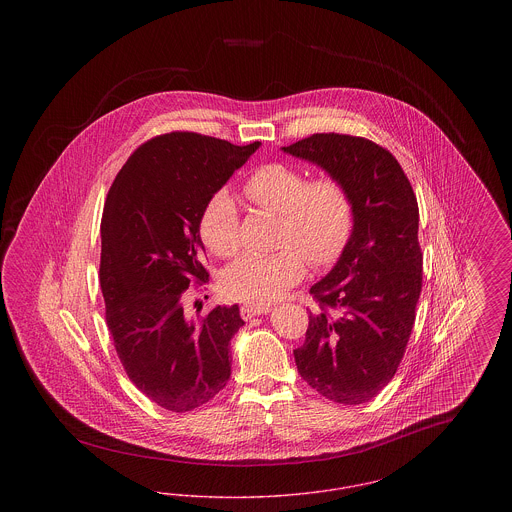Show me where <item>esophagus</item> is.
<instances>
[{
    "mask_svg": "<svg viewBox=\"0 0 512 512\" xmlns=\"http://www.w3.org/2000/svg\"><path fill=\"white\" fill-rule=\"evenodd\" d=\"M270 311V305H242V309H240V313H242V317L245 320H249V318L257 317V315H265Z\"/></svg>",
    "mask_w": 512,
    "mask_h": 512,
    "instance_id": "esophagus-1",
    "label": "esophagus"
}]
</instances>
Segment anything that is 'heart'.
I'll list each match as a JSON object with an SVG mask.
<instances>
[{
    "instance_id": "b5f03b06",
    "label": "heart",
    "mask_w": 512,
    "mask_h": 512,
    "mask_svg": "<svg viewBox=\"0 0 512 512\" xmlns=\"http://www.w3.org/2000/svg\"><path fill=\"white\" fill-rule=\"evenodd\" d=\"M244 194L251 203L280 215L278 251L247 253L220 276L226 297L263 305L297 284L307 270L338 261L349 242L355 205L345 182L334 174L309 178L301 167L272 161L247 174ZM199 238L209 253L228 259L240 249V215L232 195H211L199 219Z\"/></svg>"
}]
</instances>
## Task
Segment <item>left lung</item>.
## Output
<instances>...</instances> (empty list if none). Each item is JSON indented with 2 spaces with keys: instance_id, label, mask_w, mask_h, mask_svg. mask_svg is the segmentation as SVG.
<instances>
[{
  "instance_id": "1",
  "label": "left lung",
  "mask_w": 512,
  "mask_h": 512,
  "mask_svg": "<svg viewBox=\"0 0 512 512\" xmlns=\"http://www.w3.org/2000/svg\"><path fill=\"white\" fill-rule=\"evenodd\" d=\"M284 151L338 176L353 197L351 238L311 288L318 309L293 355L322 397L361 405L388 386L413 332L422 292L416 195L390 149L363 136L322 132Z\"/></svg>"
}]
</instances>
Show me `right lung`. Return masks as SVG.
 <instances>
[{
  "label": "right lung",
  "instance_id": "right-lung-1",
  "mask_svg": "<svg viewBox=\"0 0 512 512\" xmlns=\"http://www.w3.org/2000/svg\"><path fill=\"white\" fill-rule=\"evenodd\" d=\"M259 146L180 130L155 136L134 149L105 199V320L130 382L172 413L205 405L230 380V340L244 326L238 305L194 320L184 297L209 282L203 207Z\"/></svg>",
  "mask_w": 512,
  "mask_h": 512
}]
</instances>
